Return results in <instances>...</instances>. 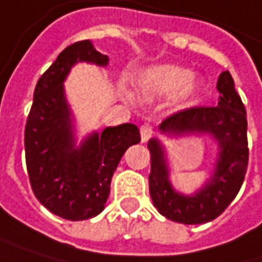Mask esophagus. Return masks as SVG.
Listing matches in <instances>:
<instances>
[{
  "label": "esophagus",
  "mask_w": 262,
  "mask_h": 262,
  "mask_svg": "<svg viewBox=\"0 0 262 262\" xmlns=\"http://www.w3.org/2000/svg\"><path fill=\"white\" fill-rule=\"evenodd\" d=\"M152 134H154V131H152V126H150V125H147V123L141 125L140 137H141V141H143V143H146V141L149 140V139L152 137Z\"/></svg>",
  "instance_id": "esophagus-1"
}]
</instances>
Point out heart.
<instances>
[{"label":"heart","instance_id":"heart-1","mask_svg":"<svg viewBox=\"0 0 262 262\" xmlns=\"http://www.w3.org/2000/svg\"><path fill=\"white\" fill-rule=\"evenodd\" d=\"M136 89L144 100H155L174 94V104L182 107L196 98L203 83L186 67L159 64L141 70L137 74Z\"/></svg>","mask_w":262,"mask_h":262}]
</instances>
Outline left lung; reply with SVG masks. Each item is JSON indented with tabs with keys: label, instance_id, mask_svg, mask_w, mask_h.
<instances>
[{
	"label": "left lung",
	"instance_id": "left-lung-1",
	"mask_svg": "<svg viewBox=\"0 0 262 262\" xmlns=\"http://www.w3.org/2000/svg\"><path fill=\"white\" fill-rule=\"evenodd\" d=\"M216 107H194L167 118L159 131L168 137L210 136L217 144L213 171L194 194H182L170 180V167L164 144L158 139L147 143L150 152L149 192L154 206L167 219L185 225L216 219L238 194L245 180L249 149L246 110L230 71L221 73Z\"/></svg>",
	"mask_w": 262,
	"mask_h": 262
}]
</instances>
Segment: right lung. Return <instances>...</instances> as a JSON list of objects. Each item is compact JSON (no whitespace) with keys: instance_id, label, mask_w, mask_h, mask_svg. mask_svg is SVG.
I'll return each instance as SVG.
<instances>
[{"instance_id":"1","label":"right lung","mask_w":262,"mask_h":262,"mask_svg":"<svg viewBox=\"0 0 262 262\" xmlns=\"http://www.w3.org/2000/svg\"><path fill=\"white\" fill-rule=\"evenodd\" d=\"M77 62L105 67L108 56L89 40L64 49L37 82L25 128L31 188L47 210L68 221H83L103 212L119 161L129 146L140 141L134 123H122L94 131L77 144L64 89Z\"/></svg>"}]
</instances>
